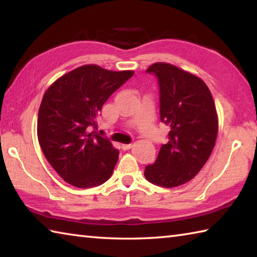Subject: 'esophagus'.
<instances>
[{
	"label": "esophagus",
	"instance_id": "esophagus-1",
	"mask_svg": "<svg viewBox=\"0 0 257 257\" xmlns=\"http://www.w3.org/2000/svg\"><path fill=\"white\" fill-rule=\"evenodd\" d=\"M133 146H134L133 144H122V145H121V149H122L123 151H127V150L132 149Z\"/></svg>",
	"mask_w": 257,
	"mask_h": 257
}]
</instances>
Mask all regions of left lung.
Returning a JSON list of instances; mask_svg holds the SVG:
<instances>
[{
    "label": "left lung",
    "instance_id": "8db88e82",
    "mask_svg": "<svg viewBox=\"0 0 257 257\" xmlns=\"http://www.w3.org/2000/svg\"><path fill=\"white\" fill-rule=\"evenodd\" d=\"M146 71L159 78L161 121L170 133L144 175L154 185L181 186L202 170L214 149L219 130L215 104L207 85L194 73L165 62Z\"/></svg>",
    "mask_w": 257,
    "mask_h": 257
}]
</instances>
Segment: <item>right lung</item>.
Masks as SVG:
<instances>
[{
	"label": "right lung",
	"mask_w": 257,
	"mask_h": 257,
	"mask_svg": "<svg viewBox=\"0 0 257 257\" xmlns=\"http://www.w3.org/2000/svg\"><path fill=\"white\" fill-rule=\"evenodd\" d=\"M134 75L86 64L58 78L43 96L37 137L43 154L62 179L78 188L105 182L118 162L111 142L89 133L103 104Z\"/></svg>",
	"instance_id": "1"
}]
</instances>
